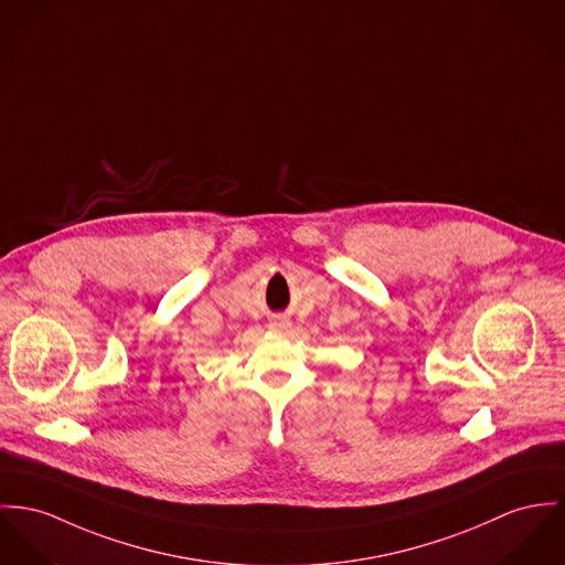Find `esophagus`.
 <instances>
[{
    "label": "esophagus",
    "instance_id": "34e87169",
    "mask_svg": "<svg viewBox=\"0 0 565 565\" xmlns=\"http://www.w3.org/2000/svg\"><path fill=\"white\" fill-rule=\"evenodd\" d=\"M288 322H275V327H279V329H284Z\"/></svg>",
    "mask_w": 565,
    "mask_h": 565
}]
</instances>
